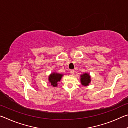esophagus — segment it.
<instances>
[{
	"mask_svg": "<svg viewBox=\"0 0 128 128\" xmlns=\"http://www.w3.org/2000/svg\"><path fill=\"white\" fill-rule=\"evenodd\" d=\"M70 73L71 74L73 75V74H74V70H73V69H72V70H70Z\"/></svg>",
	"mask_w": 128,
	"mask_h": 128,
	"instance_id": "esophagus-1",
	"label": "esophagus"
}]
</instances>
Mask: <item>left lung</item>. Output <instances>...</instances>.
<instances>
[{"label": "left lung", "instance_id": "left-lung-1", "mask_svg": "<svg viewBox=\"0 0 128 128\" xmlns=\"http://www.w3.org/2000/svg\"><path fill=\"white\" fill-rule=\"evenodd\" d=\"M81 82L82 85L88 86L90 82V76L88 73H84L81 76Z\"/></svg>", "mask_w": 128, "mask_h": 128}]
</instances>
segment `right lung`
<instances>
[{"label": "right lung", "mask_w": 128, "mask_h": 128, "mask_svg": "<svg viewBox=\"0 0 128 128\" xmlns=\"http://www.w3.org/2000/svg\"><path fill=\"white\" fill-rule=\"evenodd\" d=\"M62 76V74H59V73H52L48 77V80L50 82L51 84V85L53 86H57L58 82L60 81Z\"/></svg>", "instance_id": "1"}]
</instances>
